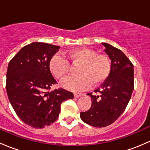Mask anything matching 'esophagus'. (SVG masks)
<instances>
[{"label": "esophagus", "instance_id": "esophagus-1", "mask_svg": "<svg viewBox=\"0 0 150 150\" xmlns=\"http://www.w3.org/2000/svg\"><path fill=\"white\" fill-rule=\"evenodd\" d=\"M83 95V93H74V96H75V98H78L80 97V96H82Z\"/></svg>", "mask_w": 150, "mask_h": 150}]
</instances>
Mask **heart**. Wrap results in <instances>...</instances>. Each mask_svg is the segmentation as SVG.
Segmentation results:
<instances>
[{"mask_svg": "<svg viewBox=\"0 0 150 150\" xmlns=\"http://www.w3.org/2000/svg\"><path fill=\"white\" fill-rule=\"evenodd\" d=\"M67 58L73 64L81 63L78 76L64 78L60 83L63 88L72 91L87 89L91 83L97 86L103 83L110 74L111 64L108 57L103 54H96L89 48H77L67 54ZM69 62L59 55H54L51 59L49 68L57 78H62L69 72Z\"/></svg>", "mask_w": 150, "mask_h": 150, "instance_id": "heart-1", "label": "heart"}]
</instances>
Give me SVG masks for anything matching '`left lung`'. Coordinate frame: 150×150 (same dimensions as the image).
Segmentation results:
<instances>
[{"instance_id": "left-lung-1", "label": "left lung", "mask_w": 150, "mask_h": 150, "mask_svg": "<svg viewBox=\"0 0 150 150\" xmlns=\"http://www.w3.org/2000/svg\"><path fill=\"white\" fill-rule=\"evenodd\" d=\"M104 52L111 61L107 79L94 93H87L92 101L88 111L80 113L86 123L102 128L115 121L128 105L134 91V65L118 48L102 43Z\"/></svg>"}]
</instances>
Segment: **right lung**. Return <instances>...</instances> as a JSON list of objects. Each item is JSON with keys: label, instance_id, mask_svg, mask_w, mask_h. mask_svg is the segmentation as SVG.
Returning a JSON list of instances; mask_svg holds the SVG:
<instances>
[{"label": "right lung", "instance_id": "right-lung-1", "mask_svg": "<svg viewBox=\"0 0 150 150\" xmlns=\"http://www.w3.org/2000/svg\"><path fill=\"white\" fill-rule=\"evenodd\" d=\"M59 46L34 42L24 46L10 61L6 73V92L12 107L25 123L43 128L57 120L61 104L73 99L63 88L48 91L57 83L49 62Z\"/></svg>", "mask_w": 150, "mask_h": 150}]
</instances>
